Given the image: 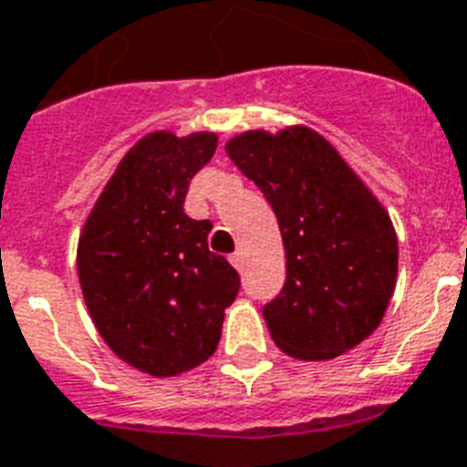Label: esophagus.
Here are the masks:
<instances>
[{"label":"esophagus","mask_w":467,"mask_h":467,"mask_svg":"<svg viewBox=\"0 0 467 467\" xmlns=\"http://www.w3.org/2000/svg\"><path fill=\"white\" fill-rule=\"evenodd\" d=\"M230 264H233L237 271H242V266H244V256H242V252H234L230 254Z\"/></svg>","instance_id":"obj_1"}]
</instances>
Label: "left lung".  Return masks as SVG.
<instances>
[{
    "mask_svg": "<svg viewBox=\"0 0 467 467\" xmlns=\"http://www.w3.org/2000/svg\"><path fill=\"white\" fill-rule=\"evenodd\" d=\"M225 150L266 196L283 234L285 285L264 305L275 345L317 362L369 338L398 273L396 230L377 196L309 127L244 131Z\"/></svg>",
    "mask_w": 467,
    "mask_h": 467,
    "instance_id": "1",
    "label": "left lung"
}]
</instances>
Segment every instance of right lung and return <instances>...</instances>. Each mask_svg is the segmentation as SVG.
<instances>
[{
    "mask_svg": "<svg viewBox=\"0 0 467 467\" xmlns=\"http://www.w3.org/2000/svg\"><path fill=\"white\" fill-rule=\"evenodd\" d=\"M211 131L143 136L117 165L78 237V280L102 340L127 365L174 377L218 348L240 275L208 249L211 223L184 213Z\"/></svg>",
    "mask_w": 467,
    "mask_h": 467,
    "instance_id": "1",
    "label": "right lung"
}]
</instances>
